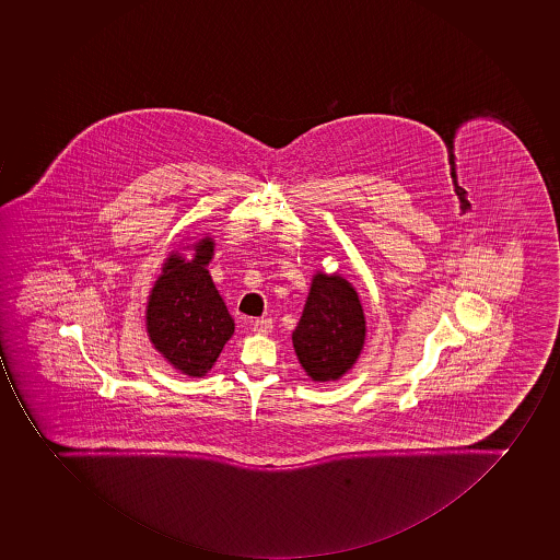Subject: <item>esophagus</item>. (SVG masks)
Returning a JSON list of instances; mask_svg holds the SVG:
<instances>
[{"instance_id": "obj_1", "label": "esophagus", "mask_w": 560, "mask_h": 560, "mask_svg": "<svg viewBox=\"0 0 560 560\" xmlns=\"http://www.w3.org/2000/svg\"><path fill=\"white\" fill-rule=\"evenodd\" d=\"M271 329H273V323H271V319H257L254 323V326H252V331H254L255 335H268L271 334Z\"/></svg>"}]
</instances>
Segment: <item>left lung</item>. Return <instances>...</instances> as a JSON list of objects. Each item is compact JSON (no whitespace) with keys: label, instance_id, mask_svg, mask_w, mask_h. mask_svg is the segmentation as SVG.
Wrapping results in <instances>:
<instances>
[{"label":"left lung","instance_id":"1","mask_svg":"<svg viewBox=\"0 0 560 560\" xmlns=\"http://www.w3.org/2000/svg\"><path fill=\"white\" fill-rule=\"evenodd\" d=\"M366 320L353 283L342 275L315 271L292 346L315 383L346 376L365 346Z\"/></svg>","mask_w":560,"mask_h":560}]
</instances>
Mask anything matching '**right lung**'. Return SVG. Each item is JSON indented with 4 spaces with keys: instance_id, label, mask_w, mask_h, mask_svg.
<instances>
[{
    "instance_id": "obj_1",
    "label": "right lung",
    "mask_w": 560,
    "mask_h": 560,
    "mask_svg": "<svg viewBox=\"0 0 560 560\" xmlns=\"http://www.w3.org/2000/svg\"><path fill=\"white\" fill-rule=\"evenodd\" d=\"M179 246L170 252L149 292L147 335L174 369L203 377L231 340L235 325L207 269L214 257V240L202 234L191 245Z\"/></svg>"
}]
</instances>
